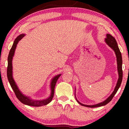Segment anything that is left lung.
<instances>
[{"mask_svg":"<svg viewBox=\"0 0 129 129\" xmlns=\"http://www.w3.org/2000/svg\"><path fill=\"white\" fill-rule=\"evenodd\" d=\"M106 36H107V38L105 39L106 43L109 47L112 48L114 50L117 56V68H118V74H119V78H118V80L117 85L115 86L114 91H113V93L110 95V97L108 98V99H107L105 101L101 102V103L94 105H86L81 104L80 102L78 101H77V99H76V100H77V101L78 102V103L82 106L89 107V108H96V107H100L101 106L105 105L108 104L109 102L113 99V97H114V95L115 94V93H117V91H118V89L120 87V85H121V82L122 81V77H123V72H122V54H121V52L119 51V49L118 48V46L116 40H115V38H113V37L110 34H107Z\"/></svg>","mask_w":129,"mask_h":129,"instance_id":"8db88e82","label":"left lung"}]
</instances>
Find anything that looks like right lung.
Wrapping results in <instances>:
<instances>
[{
  "label": "right lung",
  "instance_id": "1",
  "mask_svg": "<svg viewBox=\"0 0 129 129\" xmlns=\"http://www.w3.org/2000/svg\"><path fill=\"white\" fill-rule=\"evenodd\" d=\"M24 36V34H21L19 36H17V38L15 39V40L11 48L9 54L8 56V66H7V78L9 81L10 85L12 88L13 90H14V93L16 95V97L18 99V100L21 102H22L23 104L27 105L29 106H41L43 105H45L48 104H49L50 102L52 101V99H53V95H54V87H55L58 78H59L61 75L56 76V77H54L52 81L51 82V95L48 99H45L44 100H39V101H36V100H32L31 99H29V98L26 97V96L24 95V94H22L20 90H19L18 88H17V85L15 84L14 79L12 78V57L14 56V54L15 53V49H16V45L17 43L19 41H20L23 37Z\"/></svg>",
  "mask_w": 129,
  "mask_h": 129
}]
</instances>
